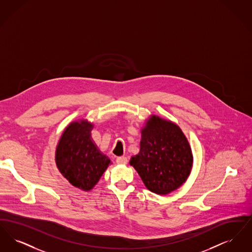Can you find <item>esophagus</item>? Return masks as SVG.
Returning a JSON list of instances; mask_svg holds the SVG:
<instances>
[{"label":"esophagus","mask_w":252,"mask_h":252,"mask_svg":"<svg viewBox=\"0 0 252 252\" xmlns=\"http://www.w3.org/2000/svg\"><path fill=\"white\" fill-rule=\"evenodd\" d=\"M116 162L118 164H122V165H125L127 163V158L126 157H119L116 158Z\"/></svg>","instance_id":"1"}]
</instances>
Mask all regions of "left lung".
<instances>
[{
	"label": "left lung",
	"mask_w": 252,
	"mask_h": 252,
	"mask_svg": "<svg viewBox=\"0 0 252 252\" xmlns=\"http://www.w3.org/2000/svg\"><path fill=\"white\" fill-rule=\"evenodd\" d=\"M140 152L129 164L138 172L145 187L158 194H167L189 178L193 157L190 144L172 121L150 115L141 128Z\"/></svg>",
	"instance_id": "left-lung-1"
}]
</instances>
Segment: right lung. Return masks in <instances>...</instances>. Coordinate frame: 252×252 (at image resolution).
Returning <instances> with one entry per match:
<instances>
[{
  "instance_id": "right-lung-1",
  "label": "right lung",
  "mask_w": 252,
  "mask_h": 252,
  "mask_svg": "<svg viewBox=\"0 0 252 252\" xmlns=\"http://www.w3.org/2000/svg\"><path fill=\"white\" fill-rule=\"evenodd\" d=\"M94 124L80 119L69 124L60 136L55 160L60 174L72 186L88 192L112 163L92 138Z\"/></svg>"
}]
</instances>
